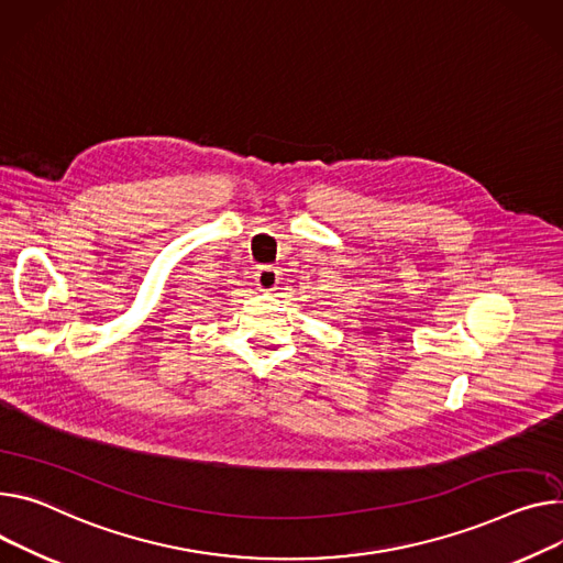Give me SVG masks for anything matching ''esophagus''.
<instances>
[{
  "instance_id": "1",
  "label": "esophagus",
  "mask_w": 563,
  "mask_h": 563,
  "mask_svg": "<svg viewBox=\"0 0 563 563\" xmlns=\"http://www.w3.org/2000/svg\"><path fill=\"white\" fill-rule=\"evenodd\" d=\"M277 284H279V273L273 266H262L256 271V286L262 290L271 292L277 288Z\"/></svg>"
}]
</instances>
